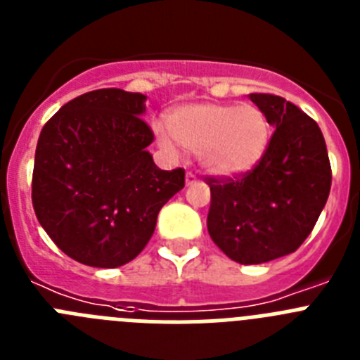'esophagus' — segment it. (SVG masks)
Listing matches in <instances>:
<instances>
[{"mask_svg":"<svg viewBox=\"0 0 360 360\" xmlns=\"http://www.w3.org/2000/svg\"><path fill=\"white\" fill-rule=\"evenodd\" d=\"M198 182V176H196L195 173H191V171H187L186 174V184L187 186H191V184H196Z\"/></svg>","mask_w":360,"mask_h":360,"instance_id":"esophagus-1","label":"esophagus"}]
</instances>
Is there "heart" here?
Listing matches in <instances>:
<instances>
[{
    "label": "heart",
    "instance_id": "1",
    "mask_svg": "<svg viewBox=\"0 0 360 360\" xmlns=\"http://www.w3.org/2000/svg\"><path fill=\"white\" fill-rule=\"evenodd\" d=\"M171 133L160 129V144L198 151L200 162L214 174H238L259 162L270 139L265 111L254 104H189L169 119Z\"/></svg>",
    "mask_w": 360,
    "mask_h": 360
}]
</instances>
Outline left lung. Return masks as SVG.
<instances>
[{
	"mask_svg": "<svg viewBox=\"0 0 360 360\" xmlns=\"http://www.w3.org/2000/svg\"><path fill=\"white\" fill-rule=\"evenodd\" d=\"M276 126L252 169L207 176V229L219 250L241 265H259L295 252L311 232L332 187L326 142L319 126L295 104L250 94Z\"/></svg>",
	"mask_w": 360,
	"mask_h": 360,
	"instance_id": "left-lung-1",
	"label": "left lung"
}]
</instances>
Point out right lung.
<instances>
[{
    "instance_id": "right-lung-1",
    "label": "right lung",
    "mask_w": 360,
    "mask_h": 360,
    "mask_svg": "<svg viewBox=\"0 0 360 360\" xmlns=\"http://www.w3.org/2000/svg\"><path fill=\"white\" fill-rule=\"evenodd\" d=\"M146 95L103 88L66 103L41 129L32 205L41 227L75 262L115 269L151 240L158 211L186 171L158 169L142 113Z\"/></svg>"
}]
</instances>
